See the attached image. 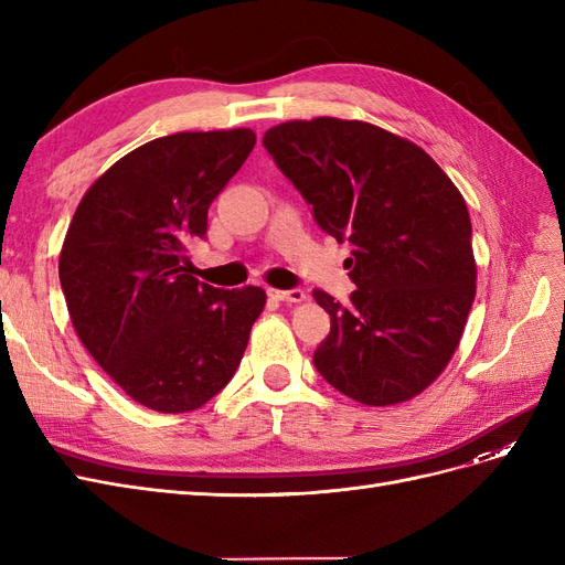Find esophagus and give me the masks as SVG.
Returning <instances> with one entry per match:
<instances>
[{
	"label": "esophagus",
	"instance_id": "1",
	"mask_svg": "<svg viewBox=\"0 0 565 565\" xmlns=\"http://www.w3.org/2000/svg\"><path fill=\"white\" fill-rule=\"evenodd\" d=\"M268 297L276 299V301H285V303L306 301L303 289H276V287H268Z\"/></svg>",
	"mask_w": 565,
	"mask_h": 565
}]
</instances>
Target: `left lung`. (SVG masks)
Segmentation results:
<instances>
[{
    "instance_id": "left-lung-1",
    "label": "left lung",
    "mask_w": 565,
    "mask_h": 565,
    "mask_svg": "<svg viewBox=\"0 0 565 565\" xmlns=\"http://www.w3.org/2000/svg\"><path fill=\"white\" fill-rule=\"evenodd\" d=\"M264 146L318 226L353 245L347 309L313 292L332 322L318 372L363 405L419 396L448 367L476 297L465 198L429 152L361 119H292Z\"/></svg>"
}]
</instances>
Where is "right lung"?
<instances>
[{"label":"right lung","mask_w":565,"mask_h":565,"mask_svg":"<svg viewBox=\"0 0 565 565\" xmlns=\"http://www.w3.org/2000/svg\"><path fill=\"white\" fill-rule=\"evenodd\" d=\"M256 143L252 129L179 131L119 158L79 200L58 276L79 341L156 413L202 407L243 361L262 287L198 282L188 245Z\"/></svg>","instance_id":"add662e5"}]
</instances>
